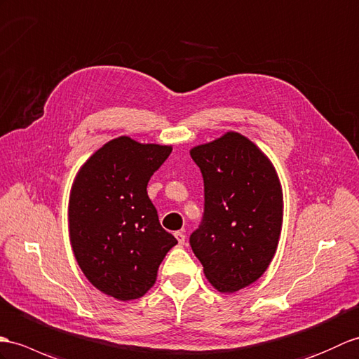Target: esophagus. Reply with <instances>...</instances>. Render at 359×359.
<instances>
[{"mask_svg":"<svg viewBox=\"0 0 359 359\" xmlns=\"http://www.w3.org/2000/svg\"><path fill=\"white\" fill-rule=\"evenodd\" d=\"M174 236H176V238H177V243L179 245H185V234H183V232H180V231H177L176 232V234H174Z\"/></svg>","mask_w":359,"mask_h":359,"instance_id":"1","label":"esophagus"}]
</instances>
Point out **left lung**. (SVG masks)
<instances>
[{"mask_svg":"<svg viewBox=\"0 0 359 359\" xmlns=\"http://www.w3.org/2000/svg\"><path fill=\"white\" fill-rule=\"evenodd\" d=\"M205 183L203 223L189 238L206 280L222 294L252 285L269 268L283 226L273 163L237 131L189 149Z\"/></svg>","mask_w":359,"mask_h":359,"instance_id":"8db88e82","label":"left lung"}]
</instances>
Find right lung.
<instances>
[{"mask_svg": "<svg viewBox=\"0 0 359 359\" xmlns=\"http://www.w3.org/2000/svg\"><path fill=\"white\" fill-rule=\"evenodd\" d=\"M172 151L128 136L107 142L82 163L69 197V236L87 280L119 302L154 286L166 252L177 240L159 223L148 180Z\"/></svg>", "mask_w": 359, "mask_h": 359, "instance_id": "obj_1", "label": "right lung"}]
</instances>
